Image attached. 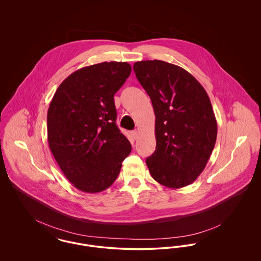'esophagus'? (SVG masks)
I'll return each mask as SVG.
<instances>
[{
	"mask_svg": "<svg viewBox=\"0 0 261 261\" xmlns=\"http://www.w3.org/2000/svg\"><path fill=\"white\" fill-rule=\"evenodd\" d=\"M131 134H132V136L134 138V140H137V138L139 136V132L137 130H134V131L131 132Z\"/></svg>",
	"mask_w": 261,
	"mask_h": 261,
	"instance_id": "obj_1",
	"label": "esophagus"
}]
</instances>
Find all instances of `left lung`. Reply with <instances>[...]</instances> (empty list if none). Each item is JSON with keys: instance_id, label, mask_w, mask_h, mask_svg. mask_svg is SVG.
<instances>
[{"instance_id": "obj_1", "label": "left lung", "mask_w": 261, "mask_h": 261, "mask_svg": "<svg viewBox=\"0 0 261 261\" xmlns=\"http://www.w3.org/2000/svg\"><path fill=\"white\" fill-rule=\"evenodd\" d=\"M133 69L155 114L156 147L146 160L149 173L162 186H188L203 171L216 142L207 93L193 75L169 62L142 61Z\"/></svg>"}]
</instances>
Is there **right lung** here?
<instances>
[{
	"label": "right lung",
	"mask_w": 261,
	"mask_h": 261,
	"mask_svg": "<svg viewBox=\"0 0 261 261\" xmlns=\"http://www.w3.org/2000/svg\"><path fill=\"white\" fill-rule=\"evenodd\" d=\"M131 70L121 62L83 67L62 81L50 101V151L67 180L82 192L99 193L112 186L131 151L115 124L113 99Z\"/></svg>",
	"instance_id": "obj_1"
}]
</instances>
